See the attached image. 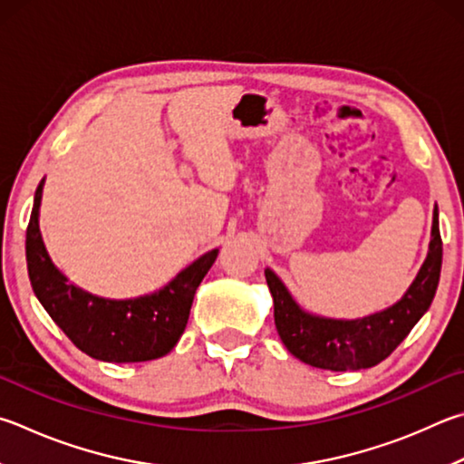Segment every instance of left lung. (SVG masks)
I'll return each instance as SVG.
<instances>
[{"label": "left lung", "instance_id": "left-lung-1", "mask_svg": "<svg viewBox=\"0 0 464 464\" xmlns=\"http://www.w3.org/2000/svg\"><path fill=\"white\" fill-rule=\"evenodd\" d=\"M442 239L438 229V208L432 217V239L422 267L408 292L382 313L355 320L310 314L292 298L272 269L266 280L274 298L277 334L302 363L331 372H357L382 363L406 339L411 328L430 308L440 280Z\"/></svg>", "mask_w": 464, "mask_h": 464}]
</instances>
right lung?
<instances>
[{
	"mask_svg": "<svg viewBox=\"0 0 464 464\" xmlns=\"http://www.w3.org/2000/svg\"><path fill=\"white\" fill-rule=\"evenodd\" d=\"M38 184L26 231V261L32 290L50 318L72 344L107 363H141L168 355L184 333L198 284L215 264L208 251L166 284L162 290L131 300H109L77 288L58 269L42 241Z\"/></svg>",
	"mask_w": 464,
	"mask_h": 464,
	"instance_id": "obj_1",
	"label": "right lung"
}]
</instances>
